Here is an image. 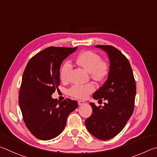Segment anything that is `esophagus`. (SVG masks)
Instances as JSON below:
<instances>
[{
    "mask_svg": "<svg viewBox=\"0 0 157 157\" xmlns=\"http://www.w3.org/2000/svg\"><path fill=\"white\" fill-rule=\"evenodd\" d=\"M85 104H86V102H84V101H82V100H79L78 101V105L79 106H82V105H84Z\"/></svg>",
    "mask_w": 157,
    "mask_h": 157,
    "instance_id": "obj_1",
    "label": "esophagus"
}]
</instances>
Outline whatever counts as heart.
Here are the masks:
<instances>
[{"mask_svg":"<svg viewBox=\"0 0 157 157\" xmlns=\"http://www.w3.org/2000/svg\"><path fill=\"white\" fill-rule=\"evenodd\" d=\"M76 62L79 66L84 68L90 73L91 78L97 81H100L108 75V63L98 53L86 50L78 55ZM72 69V64L69 61H65L60 68L59 75L62 80H66L68 74ZM95 86L94 84L89 83L86 84H74L68 90V94L77 99H85L89 94L94 92Z\"/></svg>","mask_w":157,"mask_h":157,"instance_id":"obj_1","label":"heart"}]
</instances>
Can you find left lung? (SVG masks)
I'll return each instance as SVG.
<instances>
[{
	"mask_svg": "<svg viewBox=\"0 0 157 157\" xmlns=\"http://www.w3.org/2000/svg\"><path fill=\"white\" fill-rule=\"evenodd\" d=\"M95 46L107 52L110 66L107 81L93 97L107 102L103 107L90 103L93 112L85 121V125L93 136L105 140L118 134L132 115L136 82L129 60L120 50L112 46Z\"/></svg>",
	"mask_w": 157,
	"mask_h": 157,
	"instance_id": "8db88e82",
	"label": "left lung"
}]
</instances>
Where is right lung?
Returning a JSON list of instances; mask_svg holds the SVG:
<instances>
[{
	"mask_svg": "<svg viewBox=\"0 0 157 157\" xmlns=\"http://www.w3.org/2000/svg\"><path fill=\"white\" fill-rule=\"evenodd\" d=\"M77 48H47L32 57L25 68L18 102L26 127L37 139L57 137L64 129L69 113L78 107L75 100L58 102L51 97L59 86L61 64Z\"/></svg>",
	"mask_w": 157,
	"mask_h": 157,
	"instance_id": "add662e5",
	"label": "right lung"
}]
</instances>
